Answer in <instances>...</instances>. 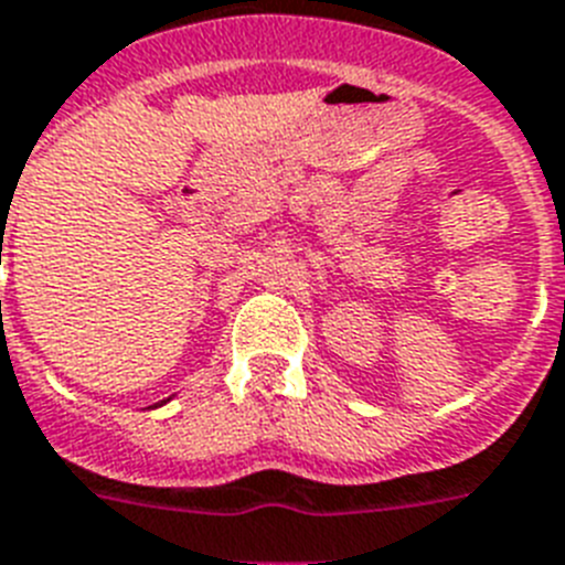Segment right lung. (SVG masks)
Listing matches in <instances>:
<instances>
[{"label":"right lung","mask_w":565,"mask_h":565,"mask_svg":"<svg viewBox=\"0 0 565 565\" xmlns=\"http://www.w3.org/2000/svg\"><path fill=\"white\" fill-rule=\"evenodd\" d=\"M163 402H166V399H163ZM163 402H160V405H163Z\"/></svg>","instance_id":"1"}]
</instances>
